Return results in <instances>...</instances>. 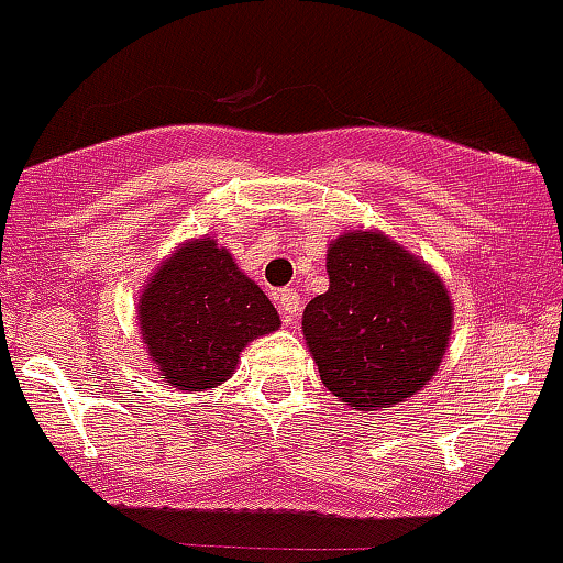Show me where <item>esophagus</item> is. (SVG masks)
I'll list each match as a JSON object with an SVG mask.
<instances>
[{
	"instance_id": "1",
	"label": "esophagus",
	"mask_w": 563,
	"mask_h": 563,
	"mask_svg": "<svg viewBox=\"0 0 563 563\" xmlns=\"http://www.w3.org/2000/svg\"><path fill=\"white\" fill-rule=\"evenodd\" d=\"M276 303H279L284 322H295V317H298V309H300V295L289 287L279 289V295H276Z\"/></svg>"
}]
</instances>
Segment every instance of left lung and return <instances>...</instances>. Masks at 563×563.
I'll return each mask as SVG.
<instances>
[{
	"label": "left lung",
	"mask_w": 563,
	"mask_h": 563,
	"mask_svg": "<svg viewBox=\"0 0 563 563\" xmlns=\"http://www.w3.org/2000/svg\"><path fill=\"white\" fill-rule=\"evenodd\" d=\"M328 292L306 303L303 336L320 380L353 410H380L421 391L452 331V300L413 254L377 232L328 249Z\"/></svg>",
	"instance_id": "obj_1"
}]
</instances>
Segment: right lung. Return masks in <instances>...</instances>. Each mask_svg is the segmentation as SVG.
<instances>
[{"label":"right lung","mask_w":563,"mask_h":563,"mask_svg":"<svg viewBox=\"0 0 563 563\" xmlns=\"http://www.w3.org/2000/svg\"><path fill=\"white\" fill-rule=\"evenodd\" d=\"M139 325L166 383L216 388L252 339L282 325L268 295L219 243L199 238L172 254L139 300Z\"/></svg>","instance_id":"right-lung-1"}]
</instances>
